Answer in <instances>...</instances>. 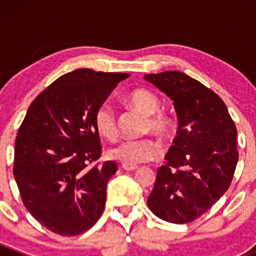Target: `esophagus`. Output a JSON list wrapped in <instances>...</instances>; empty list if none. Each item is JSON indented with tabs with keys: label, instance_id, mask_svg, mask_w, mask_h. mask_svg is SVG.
Returning a JSON list of instances; mask_svg holds the SVG:
<instances>
[{
	"label": "esophagus",
	"instance_id": "esophagus-1",
	"mask_svg": "<svg viewBox=\"0 0 256 256\" xmlns=\"http://www.w3.org/2000/svg\"><path fill=\"white\" fill-rule=\"evenodd\" d=\"M121 168L122 170H125V171H128V172H131V171H136V170L138 168V166H134V164H124L122 166H121Z\"/></svg>",
	"mask_w": 256,
	"mask_h": 256
}]
</instances>
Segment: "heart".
<instances>
[{
	"mask_svg": "<svg viewBox=\"0 0 256 256\" xmlns=\"http://www.w3.org/2000/svg\"><path fill=\"white\" fill-rule=\"evenodd\" d=\"M134 109L146 115L144 132H154L166 138L174 130V118L166 112H158L160 99L154 92L147 89H136L128 96ZM94 125L98 132L108 140H115L118 135V118L109 104H102L94 112ZM162 154L161 144L154 138L138 140H125L109 150V156L128 164L151 162Z\"/></svg>",
	"mask_w": 256,
	"mask_h": 256,
	"instance_id": "1",
	"label": "heart"
}]
</instances>
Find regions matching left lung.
<instances>
[{"instance_id": "1", "label": "left lung", "mask_w": 256, "mask_h": 256, "mask_svg": "<svg viewBox=\"0 0 256 256\" xmlns=\"http://www.w3.org/2000/svg\"><path fill=\"white\" fill-rule=\"evenodd\" d=\"M144 79L174 100L177 136L147 200L152 213L174 224L193 222L228 190L238 164L236 128L223 100L176 70Z\"/></svg>"}]
</instances>
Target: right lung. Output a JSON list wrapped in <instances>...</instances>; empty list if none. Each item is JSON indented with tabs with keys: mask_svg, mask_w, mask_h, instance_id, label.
Listing matches in <instances>:
<instances>
[{
	"mask_svg": "<svg viewBox=\"0 0 256 256\" xmlns=\"http://www.w3.org/2000/svg\"><path fill=\"white\" fill-rule=\"evenodd\" d=\"M128 76L76 69L28 108L17 132L14 176L24 207L53 233H84L104 212L106 184L118 164L98 162L102 144L94 112Z\"/></svg>",
	"mask_w": 256,
	"mask_h": 256,
	"instance_id": "1",
	"label": "right lung"
}]
</instances>
